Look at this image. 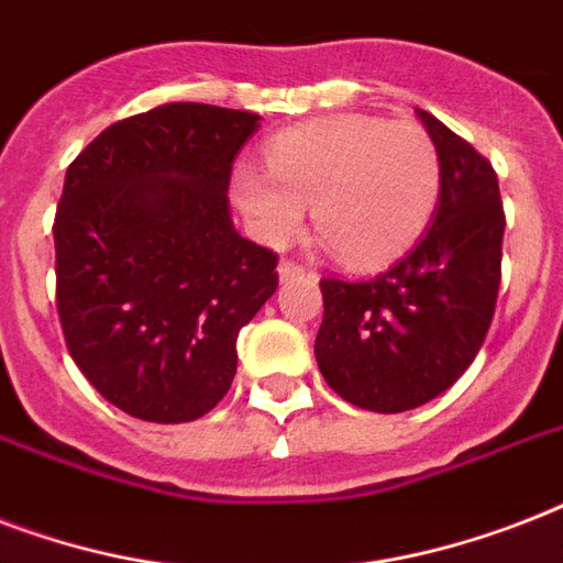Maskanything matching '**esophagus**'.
Masks as SVG:
<instances>
[{
	"mask_svg": "<svg viewBox=\"0 0 563 563\" xmlns=\"http://www.w3.org/2000/svg\"><path fill=\"white\" fill-rule=\"evenodd\" d=\"M277 274H280V283H289V280H295V277H303V274H307V268L295 263V260H280V265H277Z\"/></svg>",
	"mask_w": 563,
	"mask_h": 563,
	"instance_id": "obj_1",
	"label": "esophagus"
}]
</instances>
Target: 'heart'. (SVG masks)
Segmentation results:
<instances>
[{
  "instance_id": "1",
  "label": "heart",
  "mask_w": 563,
  "mask_h": 563,
  "mask_svg": "<svg viewBox=\"0 0 563 563\" xmlns=\"http://www.w3.org/2000/svg\"><path fill=\"white\" fill-rule=\"evenodd\" d=\"M268 172L239 169L233 195L256 233L283 245L312 224L347 268H374L415 242L438 198V152L415 122L365 113L312 119L272 136Z\"/></svg>"
}]
</instances>
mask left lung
<instances>
[{
	"label": "left lung",
	"mask_w": 563,
	"mask_h": 563,
	"mask_svg": "<svg viewBox=\"0 0 563 563\" xmlns=\"http://www.w3.org/2000/svg\"><path fill=\"white\" fill-rule=\"evenodd\" d=\"M441 189L432 224L371 280L324 277L316 360L339 397L368 411L418 409L471 368L488 333L503 263V201L490 163L432 113Z\"/></svg>",
	"instance_id": "8db88e82"
}]
</instances>
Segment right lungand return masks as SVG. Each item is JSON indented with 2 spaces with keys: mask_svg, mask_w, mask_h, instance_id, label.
<instances>
[{
  "mask_svg": "<svg viewBox=\"0 0 563 563\" xmlns=\"http://www.w3.org/2000/svg\"><path fill=\"white\" fill-rule=\"evenodd\" d=\"M256 113L175 101L104 128L66 169L57 316L75 365L117 409L187 423L228 394L239 330L277 289V256L230 219Z\"/></svg>",
  "mask_w": 563,
  "mask_h": 563,
  "instance_id": "1",
  "label": "right lung"
}]
</instances>
